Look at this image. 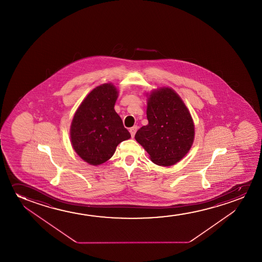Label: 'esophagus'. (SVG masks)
I'll list each match as a JSON object with an SVG mask.
<instances>
[{"instance_id": "34e87169", "label": "esophagus", "mask_w": 262, "mask_h": 262, "mask_svg": "<svg viewBox=\"0 0 262 262\" xmlns=\"http://www.w3.org/2000/svg\"><path fill=\"white\" fill-rule=\"evenodd\" d=\"M137 129H138L137 126H133V128L129 129V133H130V135H132L133 138L134 137V135H135V133H136Z\"/></svg>"}]
</instances>
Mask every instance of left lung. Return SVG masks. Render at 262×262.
Here are the masks:
<instances>
[{
    "label": "left lung",
    "mask_w": 262,
    "mask_h": 262,
    "mask_svg": "<svg viewBox=\"0 0 262 262\" xmlns=\"http://www.w3.org/2000/svg\"><path fill=\"white\" fill-rule=\"evenodd\" d=\"M148 124L135 134L137 141L156 165H174L190 150L194 124L179 96L169 88L151 93L147 103Z\"/></svg>",
    "instance_id": "obj_1"
}]
</instances>
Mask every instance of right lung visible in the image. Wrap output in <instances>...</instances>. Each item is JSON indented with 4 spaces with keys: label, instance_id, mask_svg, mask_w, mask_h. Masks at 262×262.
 I'll use <instances>...</instances> for the list:
<instances>
[{
    "label": "right lung",
    "instance_id": "right-lung-1",
    "mask_svg": "<svg viewBox=\"0 0 262 262\" xmlns=\"http://www.w3.org/2000/svg\"><path fill=\"white\" fill-rule=\"evenodd\" d=\"M117 97V90L111 84L97 86L83 100L72 120V147L90 165L107 161L118 144L130 138L115 111Z\"/></svg>",
    "mask_w": 262,
    "mask_h": 262
}]
</instances>
